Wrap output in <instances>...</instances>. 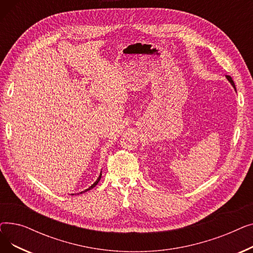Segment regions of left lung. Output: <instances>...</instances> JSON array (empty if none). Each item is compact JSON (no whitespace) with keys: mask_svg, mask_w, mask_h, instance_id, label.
<instances>
[{"mask_svg":"<svg viewBox=\"0 0 253 253\" xmlns=\"http://www.w3.org/2000/svg\"><path fill=\"white\" fill-rule=\"evenodd\" d=\"M225 78L228 79V81L232 84V86L235 88V90H236V87H235V83H234V81H233V79L231 78V76H225Z\"/></svg>","mask_w":253,"mask_h":253,"instance_id":"8db88e82","label":"left lung"}]
</instances>
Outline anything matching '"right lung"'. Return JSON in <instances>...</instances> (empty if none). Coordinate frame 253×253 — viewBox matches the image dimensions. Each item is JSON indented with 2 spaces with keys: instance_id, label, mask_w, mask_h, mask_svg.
<instances>
[{
  "instance_id": "obj_1",
  "label": "right lung",
  "mask_w": 253,
  "mask_h": 253,
  "mask_svg": "<svg viewBox=\"0 0 253 253\" xmlns=\"http://www.w3.org/2000/svg\"><path fill=\"white\" fill-rule=\"evenodd\" d=\"M100 178H101V172H100V174H99V176H98V178L96 179V181L94 182V183H93L92 185H91V187H89L87 190H85V191H83V192H81V193H80V194H82V193H85V192H87V191H89V190H91V189H93V188H94L95 187V185L98 183V181L100 180ZM74 195V194H73Z\"/></svg>"
}]
</instances>
